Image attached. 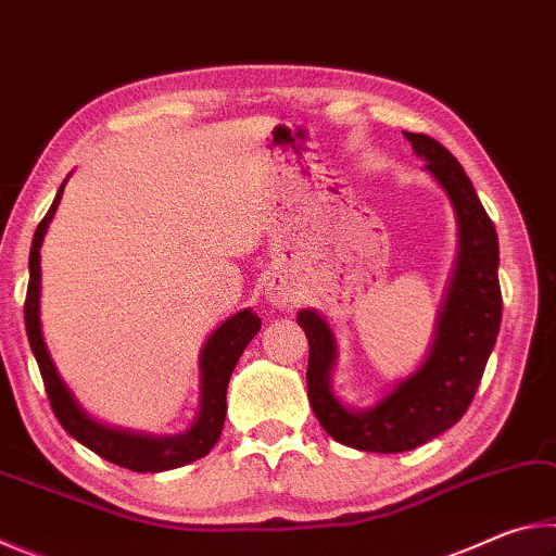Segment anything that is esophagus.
Masks as SVG:
<instances>
[{"instance_id":"esophagus-1","label":"esophagus","mask_w":556,"mask_h":556,"mask_svg":"<svg viewBox=\"0 0 556 556\" xmlns=\"http://www.w3.org/2000/svg\"><path fill=\"white\" fill-rule=\"evenodd\" d=\"M267 301L279 312H291L299 304V296H296V289L291 281H287L285 277H277L275 281H269L267 285Z\"/></svg>"}]
</instances>
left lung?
<instances>
[{
  "instance_id": "1",
  "label": "left lung",
  "mask_w": 556,
  "mask_h": 556,
  "mask_svg": "<svg viewBox=\"0 0 556 556\" xmlns=\"http://www.w3.org/2000/svg\"><path fill=\"white\" fill-rule=\"evenodd\" d=\"M414 154L444 188L458 223V257L437 318L427 361L370 409L353 412L331 390L336 336L314 308L299 312L296 324L308 338L306 388L316 419L338 444L400 454L444 434L464 417L483 378L497 331L503 296L497 281V232L464 166L427 135H412Z\"/></svg>"
}]
</instances>
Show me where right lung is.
<instances>
[{"instance_id": "add662e5", "label": "right lung", "mask_w": 556, "mask_h": 556, "mask_svg": "<svg viewBox=\"0 0 556 556\" xmlns=\"http://www.w3.org/2000/svg\"><path fill=\"white\" fill-rule=\"evenodd\" d=\"M59 193L51 203L49 213L43 215L39 228L34 232L31 252H29V289H26V304H24V321H26V336H29L31 351L36 363H39L41 378L46 384V394H49L51 409L55 419L61 421V427L68 434L80 441L83 446L96 451L110 464L137 470V473H159V470L178 468L191 464L195 458H203L215 446V441L220 439V431L225 425V394H228L230 375L238 365L240 355L252 338L260 331V316L252 314V308L230 316L228 321H223L211 333L201 351V412L191 429L176 437H149L137 434V431L115 429L108 425H100L98 419H92L90 414L80 407L78 400L73 397L68 384L55 370L51 361L49 348L43 343L41 333V318H39V299H41V242L46 228L53 218L55 208H59L61 195Z\"/></svg>"}]
</instances>
